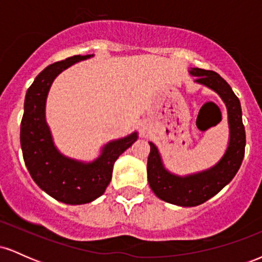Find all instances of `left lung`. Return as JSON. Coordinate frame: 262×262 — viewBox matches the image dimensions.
<instances>
[{
	"instance_id": "obj_1",
	"label": "left lung",
	"mask_w": 262,
	"mask_h": 262,
	"mask_svg": "<svg viewBox=\"0 0 262 262\" xmlns=\"http://www.w3.org/2000/svg\"><path fill=\"white\" fill-rule=\"evenodd\" d=\"M194 82L214 91L227 107L229 139L223 156L213 166L187 175H177L165 167L158 146L150 144L148 181L160 200L180 207H196L222 191L236 175L245 152V128L239 98L221 75L214 71L189 68Z\"/></svg>"
}]
</instances>
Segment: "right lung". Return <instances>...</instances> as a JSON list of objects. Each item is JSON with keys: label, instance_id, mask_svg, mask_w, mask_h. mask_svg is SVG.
<instances>
[{"label": "right lung", "instance_id": "right-lung-1", "mask_svg": "<svg viewBox=\"0 0 262 262\" xmlns=\"http://www.w3.org/2000/svg\"><path fill=\"white\" fill-rule=\"evenodd\" d=\"M91 58L93 54L75 55L47 66L26 93L20 123V146L32 179L45 193L73 206L90 203L104 193L112 179L114 162L138 139V132L134 130L124 138L110 140L92 161L69 158L54 143L45 114L50 87L66 69Z\"/></svg>", "mask_w": 262, "mask_h": 262}]
</instances>
